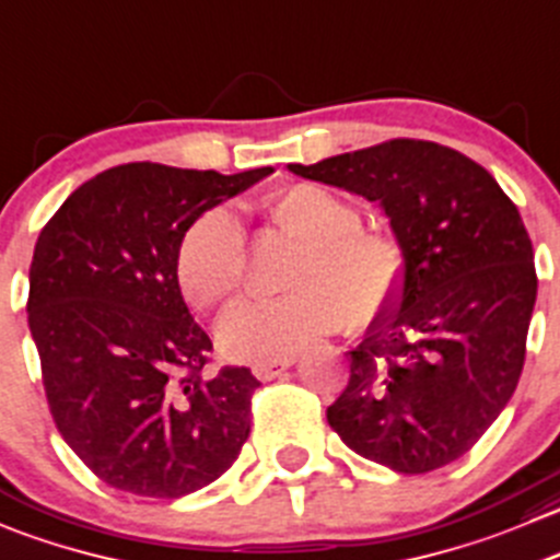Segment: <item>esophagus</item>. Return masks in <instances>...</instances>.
I'll return each mask as SVG.
<instances>
[{"label": "esophagus", "mask_w": 560, "mask_h": 560, "mask_svg": "<svg viewBox=\"0 0 560 560\" xmlns=\"http://www.w3.org/2000/svg\"><path fill=\"white\" fill-rule=\"evenodd\" d=\"M292 363H295V358H281V361H257L254 363V374H257L259 380H273L279 377L284 369H290Z\"/></svg>", "instance_id": "34e87169"}]
</instances>
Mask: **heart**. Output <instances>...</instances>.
<instances>
[{
	"label": "heart",
	"mask_w": 560,
	"mask_h": 560,
	"mask_svg": "<svg viewBox=\"0 0 560 560\" xmlns=\"http://www.w3.org/2000/svg\"><path fill=\"white\" fill-rule=\"evenodd\" d=\"M265 224L301 243L287 295L232 308L221 347L232 358L281 361L341 328L366 330L401 303L410 259L390 232L363 226L361 210L317 183H292L262 205ZM248 276L246 232L230 208H210L188 226L177 279L197 308L226 306Z\"/></svg>",
	"instance_id": "heart-1"
}]
</instances>
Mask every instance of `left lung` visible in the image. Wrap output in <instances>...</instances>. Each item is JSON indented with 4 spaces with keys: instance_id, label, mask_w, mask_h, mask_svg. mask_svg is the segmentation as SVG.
Returning <instances> with one entry per match:
<instances>
[{
    "instance_id": "1",
    "label": "left lung",
    "mask_w": 560,
    "mask_h": 560,
    "mask_svg": "<svg viewBox=\"0 0 560 560\" xmlns=\"http://www.w3.org/2000/svg\"><path fill=\"white\" fill-rule=\"evenodd\" d=\"M290 172L380 202L410 259L401 303L350 352L330 430L396 474L454 463L501 416L525 363L536 268L517 205L485 166L421 139Z\"/></svg>"
}]
</instances>
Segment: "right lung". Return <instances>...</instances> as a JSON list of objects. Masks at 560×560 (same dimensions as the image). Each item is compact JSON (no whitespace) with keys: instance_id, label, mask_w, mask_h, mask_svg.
I'll list each match as a JSON object with an SVG mask.
<instances>
[{"instance_id":"add662e5","label":"right lung","mask_w":560,"mask_h":560,"mask_svg":"<svg viewBox=\"0 0 560 560\" xmlns=\"http://www.w3.org/2000/svg\"><path fill=\"white\" fill-rule=\"evenodd\" d=\"M122 164L75 188L43 226L30 330L48 410L108 487L183 498L232 468L252 432L246 366L208 372L213 341L177 284L188 226L270 175Z\"/></svg>"}]
</instances>
